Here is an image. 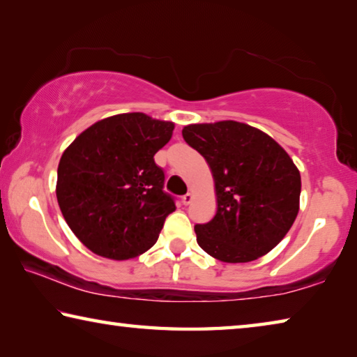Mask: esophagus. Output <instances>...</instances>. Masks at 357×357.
I'll use <instances>...</instances> for the list:
<instances>
[{"label": "esophagus", "instance_id": "1", "mask_svg": "<svg viewBox=\"0 0 357 357\" xmlns=\"http://www.w3.org/2000/svg\"><path fill=\"white\" fill-rule=\"evenodd\" d=\"M192 200H193V195H192L190 192H189V193H185V195H184L183 198H181V202H183L184 206H187V204H190V203H192Z\"/></svg>", "mask_w": 357, "mask_h": 357}]
</instances>
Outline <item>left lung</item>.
<instances>
[{"label": "left lung", "mask_w": 357, "mask_h": 357, "mask_svg": "<svg viewBox=\"0 0 357 357\" xmlns=\"http://www.w3.org/2000/svg\"><path fill=\"white\" fill-rule=\"evenodd\" d=\"M183 137L206 159L215 187L217 213L195 225L198 245L225 263L273 250L299 213L301 174L287 151L238 121L189 124Z\"/></svg>", "instance_id": "8db88e82"}]
</instances>
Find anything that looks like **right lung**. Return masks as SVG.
Here are the masks:
<instances>
[{"label":"right lung","instance_id":"obj_1","mask_svg":"<svg viewBox=\"0 0 357 357\" xmlns=\"http://www.w3.org/2000/svg\"><path fill=\"white\" fill-rule=\"evenodd\" d=\"M174 124L144 113L100 119L83 130L58 165L56 198L75 236L96 255L129 259L155 244L174 198L154 154Z\"/></svg>","mask_w":357,"mask_h":357}]
</instances>
